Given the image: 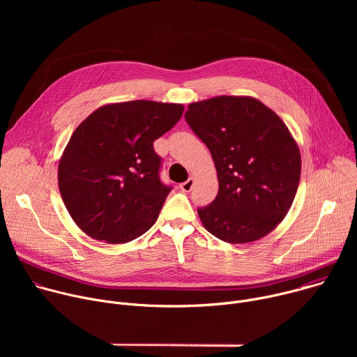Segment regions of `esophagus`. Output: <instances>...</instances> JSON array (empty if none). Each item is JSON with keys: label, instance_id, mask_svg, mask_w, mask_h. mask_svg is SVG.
Returning a JSON list of instances; mask_svg holds the SVG:
<instances>
[{"label": "esophagus", "instance_id": "1", "mask_svg": "<svg viewBox=\"0 0 357 357\" xmlns=\"http://www.w3.org/2000/svg\"><path fill=\"white\" fill-rule=\"evenodd\" d=\"M193 183H195V179H193V178H189L188 181L182 182V183L179 185V188H181L183 192H190L192 188H193Z\"/></svg>", "mask_w": 357, "mask_h": 357}]
</instances>
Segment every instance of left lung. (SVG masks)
Returning <instances> with one entry per match:
<instances>
[{
  "mask_svg": "<svg viewBox=\"0 0 357 357\" xmlns=\"http://www.w3.org/2000/svg\"><path fill=\"white\" fill-rule=\"evenodd\" d=\"M185 119L218 171V196L197 209L203 226L233 244L267 236L287 216L301 176L299 148L288 127L248 96L196 101Z\"/></svg>",
  "mask_w": 357,
  "mask_h": 357,
  "instance_id": "left-lung-1",
  "label": "left lung"
}]
</instances>
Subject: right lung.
I'll list each match as a JSON object with an SVG mask.
<instances>
[{
	"label": "right lung",
	"instance_id": "add662e5",
	"mask_svg": "<svg viewBox=\"0 0 357 357\" xmlns=\"http://www.w3.org/2000/svg\"><path fill=\"white\" fill-rule=\"evenodd\" d=\"M183 106L134 100L93 112L72 134L58 168L65 206L90 237L128 243L149 230L171 192L160 179L154 141Z\"/></svg>",
	"mask_w": 357,
	"mask_h": 357
}]
</instances>
